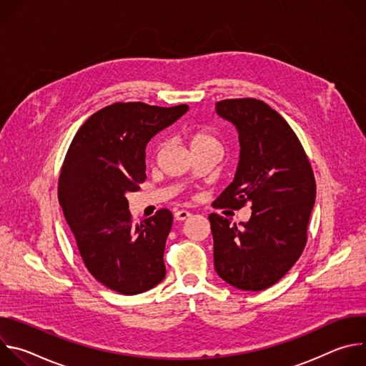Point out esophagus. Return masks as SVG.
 <instances>
[{"mask_svg":"<svg viewBox=\"0 0 366 366\" xmlns=\"http://www.w3.org/2000/svg\"><path fill=\"white\" fill-rule=\"evenodd\" d=\"M189 216H191V214H189V212H187V210H178V212L174 214L175 220H178V222L187 220Z\"/></svg>","mask_w":366,"mask_h":366,"instance_id":"34e87169","label":"esophagus"}]
</instances>
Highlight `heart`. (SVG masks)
<instances>
[{
  "label": "heart",
  "mask_w": 366,
  "mask_h": 366,
  "mask_svg": "<svg viewBox=\"0 0 366 366\" xmlns=\"http://www.w3.org/2000/svg\"><path fill=\"white\" fill-rule=\"evenodd\" d=\"M188 137V144L191 147V150L198 149V147H204V146H220V143L217 142L216 137H213L210 133L205 130H191L187 133Z\"/></svg>",
  "instance_id": "heart-1"
}]
</instances>
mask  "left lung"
Instances as JSON below:
<instances>
[{
	"label": "left lung",
	"mask_w": 366,
	"mask_h": 366,
	"mask_svg": "<svg viewBox=\"0 0 366 366\" xmlns=\"http://www.w3.org/2000/svg\"><path fill=\"white\" fill-rule=\"evenodd\" d=\"M216 113L239 134L240 154L233 182L217 207L252 204L249 222L208 216L214 240V268L232 287L262 291L297 262L307 242L316 181L305 152L290 124L254 98L224 99Z\"/></svg>",
	"instance_id": "obj_1"
}]
</instances>
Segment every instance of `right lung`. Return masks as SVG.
I'll list each match as a JSON object with an SVG mask.
<instances>
[{
	"label": "right lung",
	"mask_w": 366,
	"mask_h": 366,
	"mask_svg": "<svg viewBox=\"0 0 366 366\" xmlns=\"http://www.w3.org/2000/svg\"><path fill=\"white\" fill-rule=\"evenodd\" d=\"M189 110L116 102L76 132L59 177L58 197L91 275L124 295L142 294L167 274L164 252L172 213L132 222L127 194L146 178V146Z\"/></svg>",
	"instance_id": "1"
}]
</instances>
